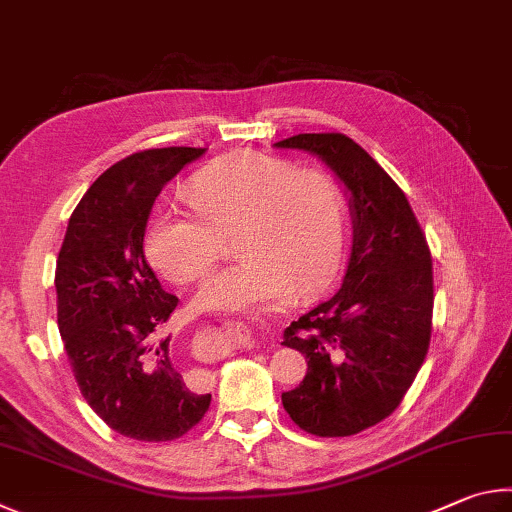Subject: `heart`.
<instances>
[{
    "instance_id": "heart-1",
    "label": "heart",
    "mask_w": 512,
    "mask_h": 512,
    "mask_svg": "<svg viewBox=\"0 0 512 512\" xmlns=\"http://www.w3.org/2000/svg\"><path fill=\"white\" fill-rule=\"evenodd\" d=\"M193 211H152L143 254L168 281L204 279L231 236L236 265L197 292L202 312H263L335 274L346 242V202L335 177L261 152H231L188 179Z\"/></svg>"
}]
</instances>
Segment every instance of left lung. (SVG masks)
<instances>
[{
    "label": "left lung",
    "instance_id": "obj_1",
    "mask_svg": "<svg viewBox=\"0 0 512 512\" xmlns=\"http://www.w3.org/2000/svg\"><path fill=\"white\" fill-rule=\"evenodd\" d=\"M274 146L317 155L351 195L353 249L344 281L285 328L283 346L306 355L308 373L281 400L303 432L353 436L398 409L425 362L432 251L407 195L351 137L297 134Z\"/></svg>",
    "mask_w": 512,
    "mask_h": 512
}]
</instances>
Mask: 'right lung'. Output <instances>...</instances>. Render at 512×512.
<instances>
[{"instance_id":"add662e5","label":"right lung","mask_w":512,"mask_h":512,"mask_svg":"<svg viewBox=\"0 0 512 512\" xmlns=\"http://www.w3.org/2000/svg\"><path fill=\"white\" fill-rule=\"evenodd\" d=\"M204 148H152L116 161L71 213L56 265L58 328L78 389L107 427L134 441H175L200 423L195 393L161 339L177 297L143 256L157 195Z\"/></svg>"}]
</instances>
